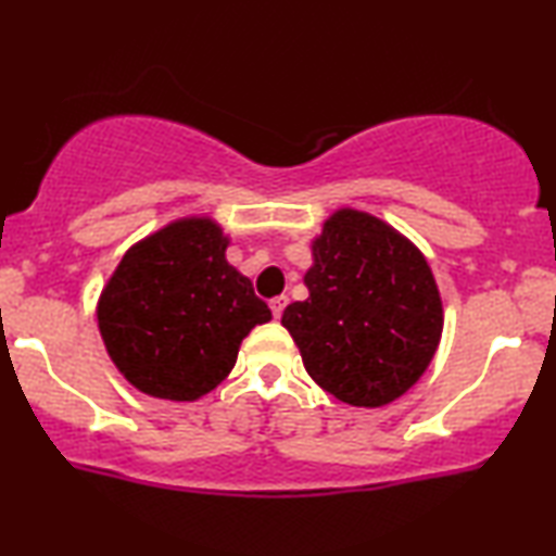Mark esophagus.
<instances>
[{"label":"esophagus","mask_w":556,"mask_h":556,"mask_svg":"<svg viewBox=\"0 0 556 556\" xmlns=\"http://www.w3.org/2000/svg\"><path fill=\"white\" fill-rule=\"evenodd\" d=\"M287 296L285 294H281V296H275V300H271L269 302V307H271V315H275L277 319L281 317V312H285V307H287Z\"/></svg>","instance_id":"1"}]
</instances>
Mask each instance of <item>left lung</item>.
Masks as SVG:
<instances>
[{
    "mask_svg": "<svg viewBox=\"0 0 556 556\" xmlns=\"http://www.w3.org/2000/svg\"><path fill=\"white\" fill-rule=\"evenodd\" d=\"M312 260L309 296L289 304L281 325L319 388L357 408L388 405L416 386L443 332L426 256L380 218L340 208Z\"/></svg>",
    "mask_w": 556,
    "mask_h": 556,
    "instance_id": "1",
    "label": "left lung"
}]
</instances>
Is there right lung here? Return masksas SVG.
Returning a JSON list of instances; mask_svg holds the SVG:
<instances>
[{
	"label": "right lung",
	"mask_w": 556,
	"mask_h": 556,
	"mask_svg": "<svg viewBox=\"0 0 556 556\" xmlns=\"http://www.w3.org/2000/svg\"><path fill=\"white\" fill-rule=\"evenodd\" d=\"M226 247L222 226L191 216L138 241L113 271L98 302L100 334L140 393L206 395L231 372L241 340L271 319Z\"/></svg>",
	"instance_id": "right-lung-1"
}]
</instances>
